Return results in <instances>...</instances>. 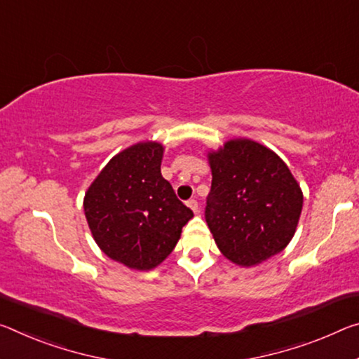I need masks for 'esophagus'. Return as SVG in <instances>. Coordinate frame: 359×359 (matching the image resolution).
<instances>
[{"label":"esophagus","instance_id":"1","mask_svg":"<svg viewBox=\"0 0 359 359\" xmlns=\"http://www.w3.org/2000/svg\"><path fill=\"white\" fill-rule=\"evenodd\" d=\"M187 206H189L195 214L198 212V209H200V206H198V201H196V200H189V201H187Z\"/></svg>","mask_w":359,"mask_h":359}]
</instances>
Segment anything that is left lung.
<instances>
[{
  "label": "left lung",
  "mask_w": 359,
  "mask_h": 359,
  "mask_svg": "<svg viewBox=\"0 0 359 359\" xmlns=\"http://www.w3.org/2000/svg\"><path fill=\"white\" fill-rule=\"evenodd\" d=\"M212 184L206 222L220 252L254 266L291 243L304 193L287 164L251 139H231L208 153Z\"/></svg>",
  "instance_id": "1"
}]
</instances>
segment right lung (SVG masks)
Masks as SVG:
<instances>
[{
  "label": "right lung",
  "instance_id": "right-lung-1",
  "mask_svg": "<svg viewBox=\"0 0 359 359\" xmlns=\"http://www.w3.org/2000/svg\"><path fill=\"white\" fill-rule=\"evenodd\" d=\"M163 155L158 142L128 147L107 163L84 195V215L100 251L133 270L161 264L193 217L161 175Z\"/></svg>",
  "mask_w": 359,
  "mask_h": 359
}]
</instances>
